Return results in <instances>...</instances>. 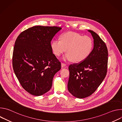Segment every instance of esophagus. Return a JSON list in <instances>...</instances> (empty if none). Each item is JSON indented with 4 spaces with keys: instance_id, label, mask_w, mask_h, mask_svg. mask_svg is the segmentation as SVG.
Listing matches in <instances>:
<instances>
[{
    "instance_id": "esophagus-1",
    "label": "esophagus",
    "mask_w": 122,
    "mask_h": 122,
    "mask_svg": "<svg viewBox=\"0 0 122 122\" xmlns=\"http://www.w3.org/2000/svg\"><path fill=\"white\" fill-rule=\"evenodd\" d=\"M66 66V64H65V63H61V66L62 67H63L64 66Z\"/></svg>"
}]
</instances>
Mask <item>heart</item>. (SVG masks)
<instances>
[{
  "instance_id": "heart-1",
  "label": "heart",
  "mask_w": 122,
  "mask_h": 122,
  "mask_svg": "<svg viewBox=\"0 0 122 122\" xmlns=\"http://www.w3.org/2000/svg\"><path fill=\"white\" fill-rule=\"evenodd\" d=\"M51 47L54 54L58 56L66 51L67 52L63 57L64 60L79 63L83 61L90 55L93 47V41L89 36L68 32L63 34L60 40L52 41Z\"/></svg>"
}]
</instances>
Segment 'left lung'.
I'll list each match as a JSON object with an SVG mask.
<instances>
[{
  "label": "left lung",
  "instance_id": "1",
  "mask_svg": "<svg viewBox=\"0 0 122 122\" xmlns=\"http://www.w3.org/2000/svg\"><path fill=\"white\" fill-rule=\"evenodd\" d=\"M94 39V48L89 56L79 64L69 65L68 90L73 96L83 98L91 95L106 77L108 51L98 35L88 30Z\"/></svg>",
  "mask_w": 122,
  "mask_h": 122
}]
</instances>
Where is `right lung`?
<instances>
[{
    "label": "right lung",
    "instance_id": "right-lung-1",
    "mask_svg": "<svg viewBox=\"0 0 122 122\" xmlns=\"http://www.w3.org/2000/svg\"><path fill=\"white\" fill-rule=\"evenodd\" d=\"M61 27L35 26L22 32L14 46L12 66L23 88L30 94L41 96L51 87L61 63L53 54L51 41Z\"/></svg>",
    "mask_w": 122,
    "mask_h": 122
}]
</instances>
